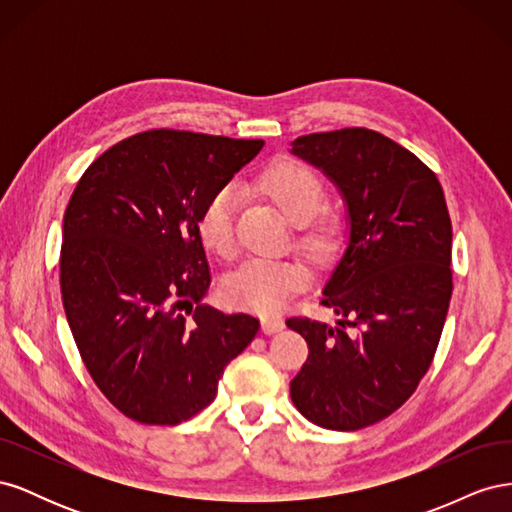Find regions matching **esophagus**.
Segmentation results:
<instances>
[{
  "label": "esophagus",
  "instance_id": "obj_1",
  "mask_svg": "<svg viewBox=\"0 0 512 512\" xmlns=\"http://www.w3.org/2000/svg\"><path fill=\"white\" fill-rule=\"evenodd\" d=\"M282 329H284V320H282L280 316H267V318H262V331H265L267 335L277 333V331H282Z\"/></svg>",
  "mask_w": 512,
  "mask_h": 512
}]
</instances>
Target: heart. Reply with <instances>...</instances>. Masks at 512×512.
<instances>
[{
  "label": "heart",
  "instance_id": "b5f03b06",
  "mask_svg": "<svg viewBox=\"0 0 512 512\" xmlns=\"http://www.w3.org/2000/svg\"><path fill=\"white\" fill-rule=\"evenodd\" d=\"M258 190L284 211L292 224H299L297 243L316 260H329L344 241V220L333 211H320L327 203V185L312 168L299 160H273L256 179ZM237 190L220 185L198 215V237L211 254L232 258L237 252ZM309 269L299 258L247 260L232 271L222 294L226 303L252 309L258 314H277L301 292Z\"/></svg>",
  "mask_w": 512,
  "mask_h": 512
}]
</instances>
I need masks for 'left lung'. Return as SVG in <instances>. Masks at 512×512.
Segmentation results:
<instances>
[{
  "label": "left lung",
  "instance_id": "left-lung-1",
  "mask_svg": "<svg viewBox=\"0 0 512 512\" xmlns=\"http://www.w3.org/2000/svg\"><path fill=\"white\" fill-rule=\"evenodd\" d=\"M292 151L342 190L350 243L320 301L344 320H286L309 348L290 397L320 427L363 429L406 404L438 350L453 294L451 215L436 173L380 132L305 134Z\"/></svg>",
  "mask_w": 512,
  "mask_h": 512
}]
</instances>
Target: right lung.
<instances>
[{
	"mask_svg": "<svg viewBox=\"0 0 512 512\" xmlns=\"http://www.w3.org/2000/svg\"><path fill=\"white\" fill-rule=\"evenodd\" d=\"M262 145L147 130L106 149L76 183L61 301L91 380L136 423L177 425L205 410L258 333V318L200 303L211 271L198 215Z\"/></svg>",
	"mask_w": 512,
	"mask_h": 512,
	"instance_id": "1",
	"label": "right lung"
}]
</instances>
